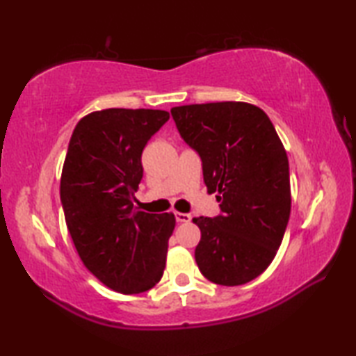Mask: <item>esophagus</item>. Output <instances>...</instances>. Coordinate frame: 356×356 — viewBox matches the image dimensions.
Here are the masks:
<instances>
[{
  "label": "esophagus",
  "mask_w": 356,
  "mask_h": 356,
  "mask_svg": "<svg viewBox=\"0 0 356 356\" xmlns=\"http://www.w3.org/2000/svg\"><path fill=\"white\" fill-rule=\"evenodd\" d=\"M174 215H176V221H177V222H188V221L191 220V215H190V213H180V212H176Z\"/></svg>",
  "instance_id": "obj_1"
}]
</instances>
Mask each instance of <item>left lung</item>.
<instances>
[{"instance_id": "8db88e82", "label": "left lung", "mask_w": 356, "mask_h": 356, "mask_svg": "<svg viewBox=\"0 0 356 356\" xmlns=\"http://www.w3.org/2000/svg\"><path fill=\"white\" fill-rule=\"evenodd\" d=\"M171 114L201 156L207 190L220 193L221 213L193 220L201 229L197 267L215 284L250 282L272 264L291 215L284 146L267 114L245 102L174 106Z\"/></svg>"}]
</instances>
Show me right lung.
Returning <instances> with one entry per match:
<instances>
[{
	"label": "right lung",
	"instance_id": "1",
	"mask_svg": "<svg viewBox=\"0 0 356 356\" xmlns=\"http://www.w3.org/2000/svg\"><path fill=\"white\" fill-rule=\"evenodd\" d=\"M170 113L110 110L84 116L72 134L61 176L65 222L83 264L120 293H141L163 276L172 213L138 210L141 154Z\"/></svg>",
	"mask_w": 356,
	"mask_h": 356
}]
</instances>
